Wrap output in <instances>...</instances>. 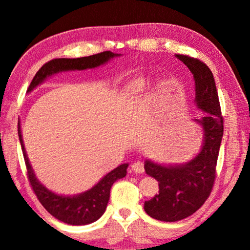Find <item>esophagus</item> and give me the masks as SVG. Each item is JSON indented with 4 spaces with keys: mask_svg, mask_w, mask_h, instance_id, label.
I'll return each instance as SVG.
<instances>
[{
    "mask_svg": "<svg viewBox=\"0 0 250 250\" xmlns=\"http://www.w3.org/2000/svg\"><path fill=\"white\" fill-rule=\"evenodd\" d=\"M131 168H132V171L134 173H143L145 172V166H143V163L140 162V161H137V162H134L132 166H131Z\"/></svg>",
    "mask_w": 250,
    "mask_h": 250,
    "instance_id": "obj_1",
    "label": "esophagus"
}]
</instances>
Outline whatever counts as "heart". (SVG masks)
I'll list each match as a JSON object with an SVG mask.
<instances>
[{"label": "heart", "mask_w": 250, "mask_h": 250, "mask_svg": "<svg viewBox=\"0 0 250 250\" xmlns=\"http://www.w3.org/2000/svg\"><path fill=\"white\" fill-rule=\"evenodd\" d=\"M161 84L158 88L161 89ZM147 88V80L143 77L134 78L125 86L121 90V99L126 104H131L137 101L140 97L145 94Z\"/></svg>", "instance_id": "b5f03b06"}]
</instances>
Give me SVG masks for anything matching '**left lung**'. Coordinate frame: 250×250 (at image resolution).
<instances>
[{"label":"left lung","instance_id":"left-lung-1","mask_svg":"<svg viewBox=\"0 0 250 250\" xmlns=\"http://www.w3.org/2000/svg\"><path fill=\"white\" fill-rule=\"evenodd\" d=\"M175 56L193 74L195 104L207 115L194 119L202 126L203 143L192 160L167 166L146 160V173L159 182V193L145 202V210L149 216L162 222L181 221L204 204L213 188L224 132L216 84L210 69L200 59L180 54Z\"/></svg>","mask_w":250,"mask_h":250}]
</instances>
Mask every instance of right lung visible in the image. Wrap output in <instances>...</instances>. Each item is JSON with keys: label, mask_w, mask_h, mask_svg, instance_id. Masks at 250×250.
<instances>
[{"label": "right lung", "mask_w": 250, "mask_h": 250, "mask_svg": "<svg viewBox=\"0 0 250 250\" xmlns=\"http://www.w3.org/2000/svg\"><path fill=\"white\" fill-rule=\"evenodd\" d=\"M118 56H120V54H115L107 50V52L91 55L88 57L53 59L42 66V68L34 76L27 92H31L39 84L43 83L49 76L62 73V71L92 69L105 64L110 59ZM18 130L29 183L45 209L58 221L64 222L68 225H87V224L96 222L97 219L103 216L109 202L110 188L117 180L122 179L126 175V168L129 164L124 163L116 167L115 170L109 172L98 183L86 192L79 193L77 195H59V194L50 191L37 180L31 163H29L26 150H25L20 121Z\"/></svg>", "instance_id": "right-lung-1"}]
</instances>
